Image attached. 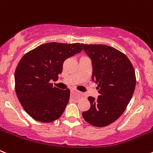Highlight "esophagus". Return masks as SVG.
<instances>
[{"mask_svg":"<svg viewBox=\"0 0 153 153\" xmlns=\"http://www.w3.org/2000/svg\"><path fill=\"white\" fill-rule=\"evenodd\" d=\"M71 93H77V92H76V91H74V90H72V91H71ZM79 95H80V93H79Z\"/></svg>","mask_w":153,"mask_h":153,"instance_id":"esophagus-1","label":"esophagus"}]
</instances>
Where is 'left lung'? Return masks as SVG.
Masks as SVG:
<instances>
[{
    "label": "left lung",
    "mask_w": 153,
    "mask_h": 153,
    "mask_svg": "<svg viewBox=\"0 0 153 153\" xmlns=\"http://www.w3.org/2000/svg\"><path fill=\"white\" fill-rule=\"evenodd\" d=\"M93 64L92 79L100 96L89 97L90 108L83 112L88 123L103 127L115 122L125 111L136 87L132 63L124 53L102 44H82Z\"/></svg>",
    "instance_id": "8db88e82"
}]
</instances>
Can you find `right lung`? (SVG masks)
<instances>
[{
    "mask_svg": "<svg viewBox=\"0 0 153 153\" xmlns=\"http://www.w3.org/2000/svg\"><path fill=\"white\" fill-rule=\"evenodd\" d=\"M83 51L79 43L42 44L24 54L15 70L17 98L24 110L36 121L51 123L61 117L70 100L69 89L53 86L65 60Z\"/></svg>",
    "mask_w": 153,
    "mask_h": 153,
    "instance_id": "add662e5",
    "label": "right lung"
}]
</instances>
